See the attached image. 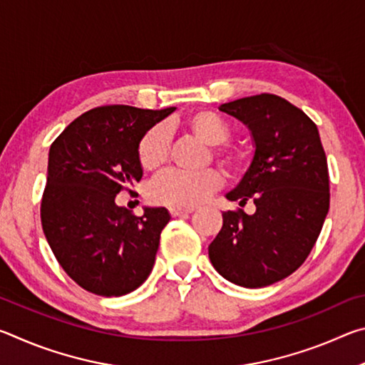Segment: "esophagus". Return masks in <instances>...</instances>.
<instances>
[{"mask_svg":"<svg viewBox=\"0 0 365 365\" xmlns=\"http://www.w3.org/2000/svg\"><path fill=\"white\" fill-rule=\"evenodd\" d=\"M169 212L172 217H183V215H188L193 212V209H182V207H170Z\"/></svg>","mask_w":365,"mask_h":365,"instance_id":"1","label":"esophagus"}]
</instances>
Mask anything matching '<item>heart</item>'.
Instances as JSON below:
<instances>
[{"instance_id": "heart-1", "label": "heart", "mask_w": 365, "mask_h": 365, "mask_svg": "<svg viewBox=\"0 0 365 365\" xmlns=\"http://www.w3.org/2000/svg\"><path fill=\"white\" fill-rule=\"evenodd\" d=\"M183 125L197 138L211 145L212 158L220 165L232 172H242L248 156L243 150L228 143L230 125L214 110L200 109L185 117ZM169 133L164 125H153L141 135L137 148V156L141 168L148 172H156L168 163ZM224 177L219 170L206 169L201 172L170 170L159 177L150 187V200L156 205L169 207H195L205 202L214 191H217Z\"/></svg>"}]
</instances>
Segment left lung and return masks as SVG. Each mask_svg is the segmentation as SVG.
<instances>
[{
	"instance_id": "left-lung-1",
	"label": "left lung",
	"mask_w": 365,
	"mask_h": 365,
	"mask_svg": "<svg viewBox=\"0 0 365 365\" xmlns=\"http://www.w3.org/2000/svg\"><path fill=\"white\" fill-rule=\"evenodd\" d=\"M248 125L256 151L243 180L227 195L235 209L209 245L215 270L232 283L262 288L292 275L316 245L330 207L327 156L317 125L285 98L261 93L220 104Z\"/></svg>"
}]
</instances>
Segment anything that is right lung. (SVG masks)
<instances>
[{"instance_id":"obj_1","label":"right lung","mask_w":365,"mask_h":365,"mask_svg":"<svg viewBox=\"0 0 365 365\" xmlns=\"http://www.w3.org/2000/svg\"><path fill=\"white\" fill-rule=\"evenodd\" d=\"M160 110L110 104L86 110L53 141L41 227L66 274L90 293L122 296L151 274L165 207H145L135 215L115 205L120 191L133 193L141 180L138 141L168 117Z\"/></svg>"}]
</instances>
